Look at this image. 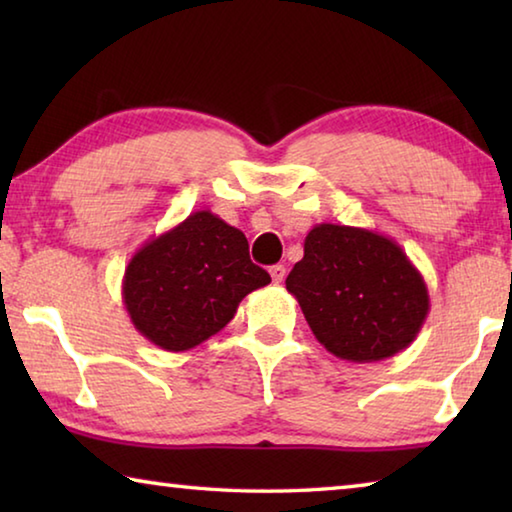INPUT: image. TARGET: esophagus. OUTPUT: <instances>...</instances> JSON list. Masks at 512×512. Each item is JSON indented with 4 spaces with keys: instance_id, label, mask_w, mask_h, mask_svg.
Instances as JSON below:
<instances>
[{
    "instance_id": "34e87169",
    "label": "esophagus",
    "mask_w": 512,
    "mask_h": 512,
    "mask_svg": "<svg viewBox=\"0 0 512 512\" xmlns=\"http://www.w3.org/2000/svg\"><path fill=\"white\" fill-rule=\"evenodd\" d=\"M268 273H271L275 284H280V282H284V277H287V268H284L282 264H275V266H271V271Z\"/></svg>"
}]
</instances>
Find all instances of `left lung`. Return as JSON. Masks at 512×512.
Masks as SVG:
<instances>
[{
	"label": "left lung",
	"mask_w": 512,
	"mask_h": 512,
	"mask_svg": "<svg viewBox=\"0 0 512 512\" xmlns=\"http://www.w3.org/2000/svg\"><path fill=\"white\" fill-rule=\"evenodd\" d=\"M287 291L327 352L354 363L406 350L429 314L427 284L400 244L350 225L309 230Z\"/></svg>",
	"instance_id": "left-lung-1"
}]
</instances>
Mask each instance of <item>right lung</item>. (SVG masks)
Here are the masks:
<instances>
[{
	"label": "right lung",
	"mask_w": 512,
	"mask_h": 512,
	"mask_svg": "<svg viewBox=\"0 0 512 512\" xmlns=\"http://www.w3.org/2000/svg\"><path fill=\"white\" fill-rule=\"evenodd\" d=\"M268 282L271 275L250 262L244 232L201 210L137 250L121 298L144 339L185 352L221 332L239 302Z\"/></svg>",
	"instance_id": "add662e5"
}]
</instances>
